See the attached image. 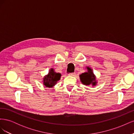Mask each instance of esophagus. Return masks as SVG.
Masks as SVG:
<instances>
[{
	"mask_svg": "<svg viewBox=\"0 0 134 134\" xmlns=\"http://www.w3.org/2000/svg\"><path fill=\"white\" fill-rule=\"evenodd\" d=\"M75 74V72H71V73L69 74V75H70V76H74Z\"/></svg>",
	"mask_w": 134,
	"mask_h": 134,
	"instance_id": "34e87169",
	"label": "esophagus"
}]
</instances>
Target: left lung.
Instances as JSON below:
<instances>
[{"mask_svg":"<svg viewBox=\"0 0 134 134\" xmlns=\"http://www.w3.org/2000/svg\"><path fill=\"white\" fill-rule=\"evenodd\" d=\"M87 72H85L80 75V79L82 83L84 85H90L91 83L93 86H95L97 83L96 77L93 74L92 69L87 67Z\"/></svg>","mask_w":134,"mask_h":134,"instance_id":"8db88e82","label":"left lung"}]
</instances>
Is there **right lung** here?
<instances>
[{"mask_svg":"<svg viewBox=\"0 0 134 134\" xmlns=\"http://www.w3.org/2000/svg\"><path fill=\"white\" fill-rule=\"evenodd\" d=\"M60 77L61 74L60 73L55 72L53 69H51L48 75L44 77V86H45L46 87L48 88L52 87L55 86L58 81L60 80Z\"/></svg>","mask_w":134,"mask_h":134,"instance_id":"right-lung-1","label":"right lung"}]
</instances>
